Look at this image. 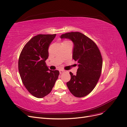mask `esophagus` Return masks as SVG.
<instances>
[{"mask_svg": "<svg viewBox=\"0 0 127 127\" xmlns=\"http://www.w3.org/2000/svg\"><path fill=\"white\" fill-rule=\"evenodd\" d=\"M64 72H65V70H59V72H60V74H62V73H63Z\"/></svg>", "mask_w": 127, "mask_h": 127, "instance_id": "34e87169", "label": "esophagus"}]
</instances>
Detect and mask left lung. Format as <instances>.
Instances as JSON below:
<instances>
[{
	"instance_id": "obj_1",
	"label": "left lung",
	"mask_w": 127,
	"mask_h": 127,
	"mask_svg": "<svg viewBox=\"0 0 127 127\" xmlns=\"http://www.w3.org/2000/svg\"><path fill=\"white\" fill-rule=\"evenodd\" d=\"M60 38L72 40V58L78 63L77 74L70 72L71 79L67 85L75 97H84L92 92L98 82L102 69V55L93 40L80 32L65 33Z\"/></svg>"
}]
</instances>
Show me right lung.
<instances>
[{
    "label": "right lung",
    "mask_w": 127,
    "mask_h": 127,
    "mask_svg": "<svg viewBox=\"0 0 127 127\" xmlns=\"http://www.w3.org/2000/svg\"><path fill=\"white\" fill-rule=\"evenodd\" d=\"M56 34H38L25 45L20 55L18 69L25 88L33 96L43 98L51 92L58 70H49L45 61L48 48Z\"/></svg>",
    "instance_id": "1"
}]
</instances>
